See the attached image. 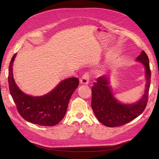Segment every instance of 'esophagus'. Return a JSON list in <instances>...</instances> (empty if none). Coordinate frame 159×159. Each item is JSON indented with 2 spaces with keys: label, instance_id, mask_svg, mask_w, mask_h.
<instances>
[{
  "label": "esophagus",
  "instance_id": "obj_1",
  "mask_svg": "<svg viewBox=\"0 0 159 159\" xmlns=\"http://www.w3.org/2000/svg\"><path fill=\"white\" fill-rule=\"evenodd\" d=\"M89 75L88 73L84 74L83 76L81 77V78L80 79V84H81L87 85L89 84Z\"/></svg>",
  "mask_w": 159,
  "mask_h": 159
}]
</instances>
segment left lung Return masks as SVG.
I'll return each instance as SVG.
<instances>
[{
  "instance_id": "obj_1",
  "label": "left lung",
  "mask_w": 159,
  "mask_h": 159,
  "mask_svg": "<svg viewBox=\"0 0 159 159\" xmlns=\"http://www.w3.org/2000/svg\"><path fill=\"white\" fill-rule=\"evenodd\" d=\"M145 69V92L137 102L123 103L115 97L110 85V74L100 76L91 88V107L98 121L109 127H118L130 122L145 110L148 101L151 72L148 57L143 50L136 59Z\"/></svg>"
}]
</instances>
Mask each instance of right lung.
I'll return each instance as SVG.
<instances>
[{"mask_svg":"<svg viewBox=\"0 0 159 159\" xmlns=\"http://www.w3.org/2000/svg\"><path fill=\"white\" fill-rule=\"evenodd\" d=\"M14 54L8 69V85L18 113L27 121L42 126H54L65 116L70 99L79 85L78 78L61 81L49 93L41 96L26 94L18 87L13 76Z\"/></svg>","mask_w":159,"mask_h":159,"instance_id":"1","label":"right lung"}]
</instances>
